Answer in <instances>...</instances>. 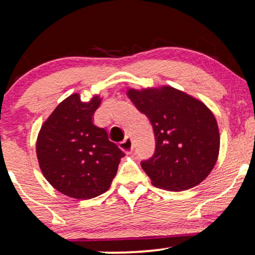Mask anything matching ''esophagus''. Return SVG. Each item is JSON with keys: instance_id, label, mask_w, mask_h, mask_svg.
Returning <instances> with one entry per match:
<instances>
[{"instance_id": "esophagus-1", "label": "esophagus", "mask_w": 255, "mask_h": 255, "mask_svg": "<svg viewBox=\"0 0 255 255\" xmlns=\"http://www.w3.org/2000/svg\"><path fill=\"white\" fill-rule=\"evenodd\" d=\"M120 148H121L122 151L126 152V153H130L131 151H133L134 148V145H133V141H131L130 137H126L124 141L120 142Z\"/></svg>"}]
</instances>
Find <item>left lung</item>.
Here are the masks:
<instances>
[{
	"mask_svg": "<svg viewBox=\"0 0 255 255\" xmlns=\"http://www.w3.org/2000/svg\"><path fill=\"white\" fill-rule=\"evenodd\" d=\"M128 98L151 121L156 136L153 157L141 162L158 188L181 192L210 175L219 154V129L203 102L175 87L127 90Z\"/></svg>",
	"mask_w": 255,
	"mask_h": 255,
	"instance_id": "obj_1",
	"label": "left lung"
}]
</instances>
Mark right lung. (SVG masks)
Masks as SVG:
<instances>
[{
	"label": "right lung",
	"mask_w": 255,
	"mask_h": 255,
	"mask_svg": "<svg viewBox=\"0 0 255 255\" xmlns=\"http://www.w3.org/2000/svg\"><path fill=\"white\" fill-rule=\"evenodd\" d=\"M102 103L95 95L83 102L79 93L67 97L42 125L36 152L48 182L74 199H92L109 189L125 153L111 142L108 131L93 125Z\"/></svg>",
	"instance_id": "add662e5"
}]
</instances>
